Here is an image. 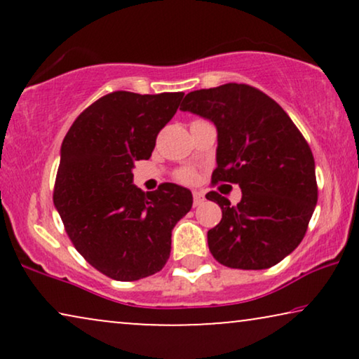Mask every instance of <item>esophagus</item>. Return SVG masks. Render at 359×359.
Returning <instances> with one entry per match:
<instances>
[{"mask_svg": "<svg viewBox=\"0 0 359 359\" xmlns=\"http://www.w3.org/2000/svg\"><path fill=\"white\" fill-rule=\"evenodd\" d=\"M193 199H194V205H199L204 203V194L201 191H194L193 193Z\"/></svg>", "mask_w": 359, "mask_h": 359, "instance_id": "obj_1", "label": "esophagus"}]
</instances>
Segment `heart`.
I'll list each match as a JSON object with an SVG mask.
<instances>
[{"label":"heart","instance_id":"1","mask_svg":"<svg viewBox=\"0 0 359 359\" xmlns=\"http://www.w3.org/2000/svg\"><path fill=\"white\" fill-rule=\"evenodd\" d=\"M176 180L181 181V183H184V184H193V183H196V181H198V175H196V171H193V170L184 168V170L178 171V175H176Z\"/></svg>","mask_w":359,"mask_h":359}]
</instances>
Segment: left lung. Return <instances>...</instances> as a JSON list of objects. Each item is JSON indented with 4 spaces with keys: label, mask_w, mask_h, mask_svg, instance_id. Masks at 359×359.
<instances>
[{
    "label": "left lung",
    "mask_w": 359,
    "mask_h": 359,
    "mask_svg": "<svg viewBox=\"0 0 359 359\" xmlns=\"http://www.w3.org/2000/svg\"><path fill=\"white\" fill-rule=\"evenodd\" d=\"M181 106L217 129L212 183L242 189L237 205L215 191L205 194L222 209V220L208 232L210 253L229 268L274 266L302 242L316 209L311 147L286 111L253 86L227 83L191 91Z\"/></svg>",
    "instance_id": "left-lung-1"
}]
</instances>
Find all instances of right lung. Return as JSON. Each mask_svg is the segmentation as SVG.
<instances>
[{"mask_svg": "<svg viewBox=\"0 0 359 359\" xmlns=\"http://www.w3.org/2000/svg\"><path fill=\"white\" fill-rule=\"evenodd\" d=\"M184 93L114 91L88 106L60 149L53 204L78 253L116 281H137L168 262L171 230L193 194L173 183L151 193L132 184Z\"/></svg>", "mask_w": 359, "mask_h": 359, "instance_id": "add662e5", "label": "right lung"}]
</instances>
